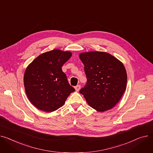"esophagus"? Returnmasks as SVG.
I'll list each match as a JSON object with an SVG mask.
<instances>
[{"label":"esophagus","instance_id":"1","mask_svg":"<svg viewBox=\"0 0 153 153\" xmlns=\"http://www.w3.org/2000/svg\"><path fill=\"white\" fill-rule=\"evenodd\" d=\"M80 87H81V86H80L79 85H76V86L75 87V90H76V91H78L79 90Z\"/></svg>","mask_w":153,"mask_h":153}]
</instances>
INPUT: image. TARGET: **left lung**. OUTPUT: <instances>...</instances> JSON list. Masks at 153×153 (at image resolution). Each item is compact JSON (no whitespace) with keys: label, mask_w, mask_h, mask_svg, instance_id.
Returning a JSON list of instances; mask_svg holds the SVG:
<instances>
[{"label":"left lung","mask_w":153,"mask_h":153,"mask_svg":"<svg viewBox=\"0 0 153 153\" xmlns=\"http://www.w3.org/2000/svg\"><path fill=\"white\" fill-rule=\"evenodd\" d=\"M87 78L79 90L92 108L99 112L112 109L126 89L127 75L122 63L108 53L89 52L79 54Z\"/></svg>","instance_id":"left-lung-1"}]
</instances>
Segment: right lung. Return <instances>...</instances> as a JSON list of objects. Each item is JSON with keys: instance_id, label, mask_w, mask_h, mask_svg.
<instances>
[{"instance_id": "obj_1", "label": "right lung", "mask_w": 153, "mask_h": 153, "mask_svg": "<svg viewBox=\"0 0 153 153\" xmlns=\"http://www.w3.org/2000/svg\"><path fill=\"white\" fill-rule=\"evenodd\" d=\"M71 56L70 52L54 49L42 53L27 67L24 75L25 91L38 109L48 112L56 111L75 91L62 70Z\"/></svg>"}]
</instances>
